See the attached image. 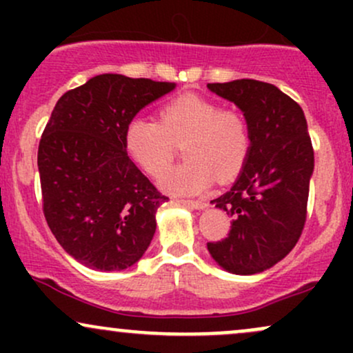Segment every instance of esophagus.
Returning <instances> with one entry per match:
<instances>
[{
  "instance_id": "esophagus-1",
  "label": "esophagus",
  "mask_w": 353,
  "mask_h": 353,
  "mask_svg": "<svg viewBox=\"0 0 353 353\" xmlns=\"http://www.w3.org/2000/svg\"><path fill=\"white\" fill-rule=\"evenodd\" d=\"M181 202L184 205H189V208H192V209H205V208H208V202H205L204 199H197V201L188 199V201H181Z\"/></svg>"
}]
</instances>
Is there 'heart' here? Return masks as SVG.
<instances>
[{"label": "heart", "mask_w": 353, "mask_h": 353, "mask_svg": "<svg viewBox=\"0 0 353 353\" xmlns=\"http://www.w3.org/2000/svg\"><path fill=\"white\" fill-rule=\"evenodd\" d=\"M129 157L151 177H161L171 165L176 145L185 163L161 179L164 190L190 196L208 189L212 181H229L244 168L250 151L245 117L222 109L216 101L181 94L159 109V123L134 117L124 132Z\"/></svg>", "instance_id": "obj_1"}]
</instances>
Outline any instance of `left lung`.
I'll list each match as a JSON object with an SVG mask.
<instances>
[{
    "label": "left lung",
    "mask_w": 353,
    "mask_h": 353,
    "mask_svg": "<svg viewBox=\"0 0 353 353\" xmlns=\"http://www.w3.org/2000/svg\"><path fill=\"white\" fill-rule=\"evenodd\" d=\"M244 112L250 151L228 192L210 201L232 217L229 236L208 242L228 272L250 275L282 261L307 217L314 148L302 108L274 84L255 79L208 84Z\"/></svg>",
    "instance_id": "1"
}]
</instances>
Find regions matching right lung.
<instances>
[{
  "label": "right lung",
  "instance_id": "obj_1",
  "mask_svg": "<svg viewBox=\"0 0 353 353\" xmlns=\"http://www.w3.org/2000/svg\"><path fill=\"white\" fill-rule=\"evenodd\" d=\"M176 88L99 74L61 96L38 149L43 212L56 241L94 270L134 265L156 232L163 196L129 159L128 124Z\"/></svg>",
  "mask_w": 353,
  "mask_h": 353
}]
</instances>
